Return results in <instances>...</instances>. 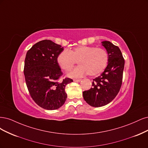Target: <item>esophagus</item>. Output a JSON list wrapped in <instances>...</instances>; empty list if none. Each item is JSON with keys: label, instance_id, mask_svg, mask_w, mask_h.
Returning <instances> with one entry per match:
<instances>
[{"label": "esophagus", "instance_id": "esophagus-1", "mask_svg": "<svg viewBox=\"0 0 148 148\" xmlns=\"http://www.w3.org/2000/svg\"><path fill=\"white\" fill-rule=\"evenodd\" d=\"M74 82H79L81 81L80 79H74Z\"/></svg>", "mask_w": 148, "mask_h": 148}]
</instances>
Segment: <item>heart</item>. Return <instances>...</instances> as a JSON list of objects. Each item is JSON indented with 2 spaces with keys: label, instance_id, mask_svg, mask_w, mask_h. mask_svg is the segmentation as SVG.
I'll return each mask as SVG.
<instances>
[{
  "label": "heart",
  "instance_id": "heart-1",
  "mask_svg": "<svg viewBox=\"0 0 148 148\" xmlns=\"http://www.w3.org/2000/svg\"><path fill=\"white\" fill-rule=\"evenodd\" d=\"M77 61L79 66L68 73L70 77H79L87 73L93 76L99 74L106 67L108 54L102 48L79 46L71 50H63L57 56L59 66L65 71L73 68Z\"/></svg>",
  "mask_w": 148,
  "mask_h": 148
}]
</instances>
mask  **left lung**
<instances>
[{
	"mask_svg": "<svg viewBox=\"0 0 148 148\" xmlns=\"http://www.w3.org/2000/svg\"><path fill=\"white\" fill-rule=\"evenodd\" d=\"M102 45L108 54V63L104 72L93 79L92 88L83 92V97L93 107L105 106L115 98L121 89L125 61L117 46L109 41H103Z\"/></svg>",
	"mask_w": 148,
	"mask_h": 148,
	"instance_id": "8db88e82",
	"label": "left lung"
}]
</instances>
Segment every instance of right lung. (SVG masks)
<instances>
[{
  "instance_id": "1",
  "label": "right lung",
  "mask_w": 148,
  "mask_h": 148,
  "mask_svg": "<svg viewBox=\"0 0 148 148\" xmlns=\"http://www.w3.org/2000/svg\"><path fill=\"white\" fill-rule=\"evenodd\" d=\"M63 47L50 40L36 43L27 51L24 67L26 84L31 98L40 107L55 110L65 103L66 85L73 79H60L63 75L57 56Z\"/></svg>"
}]
</instances>
